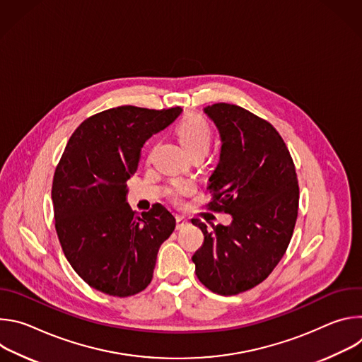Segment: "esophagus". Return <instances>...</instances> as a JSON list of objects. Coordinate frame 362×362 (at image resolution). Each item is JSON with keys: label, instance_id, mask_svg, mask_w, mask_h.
<instances>
[{"label": "esophagus", "instance_id": "obj_1", "mask_svg": "<svg viewBox=\"0 0 362 362\" xmlns=\"http://www.w3.org/2000/svg\"><path fill=\"white\" fill-rule=\"evenodd\" d=\"M186 226H189V221H187L186 218H183V216H177V219H176V228L180 230V229H183V228H186Z\"/></svg>", "mask_w": 362, "mask_h": 362}]
</instances>
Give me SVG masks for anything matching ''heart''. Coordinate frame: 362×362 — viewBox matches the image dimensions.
<instances>
[{
  "instance_id": "heart-1",
  "label": "heart",
  "mask_w": 362,
  "mask_h": 362,
  "mask_svg": "<svg viewBox=\"0 0 362 362\" xmlns=\"http://www.w3.org/2000/svg\"><path fill=\"white\" fill-rule=\"evenodd\" d=\"M177 136L185 148L193 154V153H204L209 150L212 140H214V132L211 124L206 122L199 115H187L185 116L179 124H177ZM190 192V186L187 185H179L173 189V196H182L185 193Z\"/></svg>"
}]
</instances>
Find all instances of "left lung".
Wrapping results in <instances>:
<instances>
[{
    "label": "left lung",
    "instance_id": "left-lung-1",
    "mask_svg": "<svg viewBox=\"0 0 362 362\" xmlns=\"http://www.w3.org/2000/svg\"><path fill=\"white\" fill-rule=\"evenodd\" d=\"M222 139L209 177L211 208L232 216L228 226L192 219L204 236L192 261L199 281L215 293L236 295L261 284L291 242L299 187L289 150L274 126L228 103L203 109Z\"/></svg>",
    "mask_w": 362,
    "mask_h": 362
}]
</instances>
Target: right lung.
<instances>
[{"label":"right lung","mask_w":362,"mask_h":362,"mask_svg":"<svg viewBox=\"0 0 362 362\" xmlns=\"http://www.w3.org/2000/svg\"><path fill=\"white\" fill-rule=\"evenodd\" d=\"M180 113L109 109L84 120L64 148L51 189L56 230L73 269L103 293L126 298L146 289L159 247L175 230L163 204L139 215L126 197L143 144Z\"/></svg>","instance_id":"1"}]
</instances>
